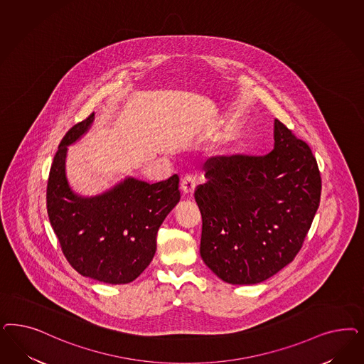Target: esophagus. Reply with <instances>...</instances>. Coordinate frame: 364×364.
I'll use <instances>...</instances> for the list:
<instances>
[{"mask_svg": "<svg viewBox=\"0 0 364 364\" xmlns=\"http://www.w3.org/2000/svg\"><path fill=\"white\" fill-rule=\"evenodd\" d=\"M196 186H197V183H196V179H194L193 176H186L182 179L181 188H182V191H183V194L193 196L194 191H196Z\"/></svg>", "mask_w": 364, "mask_h": 364, "instance_id": "obj_1", "label": "esophagus"}]
</instances>
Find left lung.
I'll return each mask as SVG.
<instances>
[{
    "label": "left lung",
    "instance_id": "1",
    "mask_svg": "<svg viewBox=\"0 0 364 364\" xmlns=\"http://www.w3.org/2000/svg\"><path fill=\"white\" fill-rule=\"evenodd\" d=\"M265 156H218L196 190L200 257L233 285L265 282L294 261L320 203L321 178L308 144L274 119Z\"/></svg>",
    "mask_w": 364,
    "mask_h": 364
}]
</instances>
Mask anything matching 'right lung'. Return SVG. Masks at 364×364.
Listing matches in <instances>:
<instances>
[{
  "instance_id": "add662e5",
  "label": "right lung",
  "mask_w": 364,
  "mask_h": 364,
  "mask_svg": "<svg viewBox=\"0 0 364 364\" xmlns=\"http://www.w3.org/2000/svg\"><path fill=\"white\" fill-rule=\"evenodd\" d=\"M94 119L77 123L60 141L48 178V217L73 269L97 282L129 284L153 259L158 229L181 200L179 178L149 183L127 176L97 196L75 193L65 173L68 147Z\"/></svg>"
}]
</instances>
